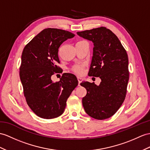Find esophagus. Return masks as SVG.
Instances as JSON below:
<instances>
[{
	"instance_id": "esophagus-1",
	"label": "esophagus",
	"mask_w": 150,
	"mask_h": 150,
	"mask_svg": "<svg viewBox=\"0 0 150 150\" xmlns=\"http://www.w3.org/2000/svg\"><path fill=\"white\" fill-rule=\"evenodd\" d=\"M78 85L80 86V83L82 82L83 79L81 78H79V77H78Z\"/></svg>"
}]
</instances>
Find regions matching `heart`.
Here are the masks:
<instances>
[{
  "instance_id": "obj_1",
  "label": "heart",
  "mask_w": 150,
  "mask_h": 150,
  "mask_svg": "<svg viewBox=\"0 0 150 150\" xmlns=\"http://www.w3.org/2000/svg\"><path fill=\"white\" fill-rule=\"evenodd\" d=\"M85 65L84 64H76L71 67V71L78 75H82L85 71Z\"/></svg>"
}]
</instances>
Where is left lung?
Listing matches in <instances>:
<instances>
[{"label":"left lung","mask_w":150,"mask_h":150,"mask_svg":"<svg viewBox=\"0 0 150 150\" xmlns=\"http://www.w3.org/2000/svg\"><path fill=\"white\" fill-rule=\"evenodd\" d=\"M77 34L93 42V53L88 76L99 77L100 85L82 82L87 93L82 99L83 108L91 117H111L123 104L129 79V58L125 49L114 33L104 27Z\"/></svg>","instance_id":"left-lung-1"}]
</instances>
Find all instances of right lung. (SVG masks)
<instances>
[{
    "label": "right lung",
    "mask_w": 150,
    "mask_h": 150,
    "mask_svg": "<svg viewBox=\"0 0 150 150\" xmlns=\"http://www.w3.org/2000/svg\"><path fill=\"white\" fill-rule=\"evenodd\" d=\"M75 34L64 30L44 29L25 46L21 54L20 78L27 103L35 114L44 119L62 115L66 102L78 86L76 76L64 73L59 81L51 77L59 73L58 48Z\"/></svg>",
    "instance_id": "1"
}]
</instances>
